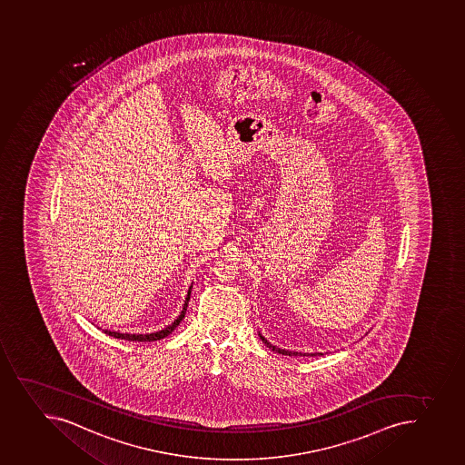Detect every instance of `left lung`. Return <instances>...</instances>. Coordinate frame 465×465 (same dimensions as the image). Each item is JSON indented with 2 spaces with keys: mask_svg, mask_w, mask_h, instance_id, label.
<instances>
[{
  "mask_svg": "<svg viewBox=\"0 0 465 465\" xmlns=\"http://www.w3.org/2000/svg\"><path fill=\"white\" fill-rule=\"evenodd\" d=\"M259 337H261V341H263V343H265V345L268 346L271 351H274V352H277V354L289 355V357H291V355H293V357H297V355H300V357L301 355H302V357H309V355L321 354V352H319V354H309V352H297V351L282 350V348H277V346L272 345V343H270V341H266L265 337L262 336V332H259Z\"/></svg>",
  "mask_w": 465,
  "mask_h": 465,
  "instance_id": "1",
  "label": "left lung"
}]
</instances>
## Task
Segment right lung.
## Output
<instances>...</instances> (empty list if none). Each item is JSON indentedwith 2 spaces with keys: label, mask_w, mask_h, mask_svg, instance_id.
I'll return each instance as SVG.
<instances>
[{
  "label": "right lung",
  "mask_w": 465,
  "mask_h": 465,
  "mask_svg": "<svg viewBox=\"0 0 465 465\" xmlns=\"http://www.w3.org/2000/svg\"><path fill=\"white\" fill-rule=\"evenodd\" d=\"M191 289H193V284H191L190 289H188V293H186L185 302H183V307H182V312L179 313L174 321H173L170 325L163 328L160 331L156 332H147V334H131V332H120L114 331V330H104L105 334L108 336L115 337V339H124V341H161V339H164L168 334H172L174 330H176L177 325L182 322V319L185 318L186 307H188V301H190L191 297Z\"/></svg>",
  "instance_id": "obj_1"
}]
</instances>
